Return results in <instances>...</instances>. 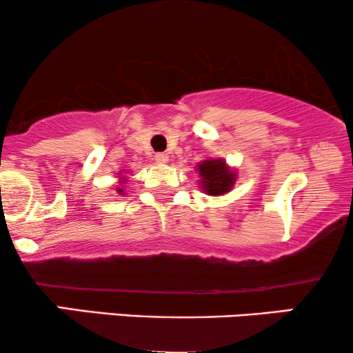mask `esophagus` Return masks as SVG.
Here are the masks:
<instances>
[{
  "label": "esophagus",
  "instance_id": "obj_1",
  "mask_svg": "<svg viewBox=\"0 0 353 353\" xmlns=\"http://www.w3.org/2000/svg\"><path fill=\"white\" fill-rule=\"evenodd\" d=\"M155 161H157V163H167L168 155H167V153H157Z\"/></svg>",
  "mask_w": 353,
  "mask_h": 353
}]
</instances>
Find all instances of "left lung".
Returning <instances> with one entry per match:
<instances>
[{"mask_svg":"<svg viewBox=\"0 0 353 353\" xmlns=\"http://www.w3.org/2000/svg\"><path fill=\"white\" fill-rule=\"evenodd\" d=\"M201 185L208 194H225L234 185L236 173L226 167L223 160H206L198 165Z\"/></svg>","mask_w":353,"mask_h":353,"instance_id":"obj_1","label":"left lung"}]
</instances>
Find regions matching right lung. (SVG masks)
I'll list each match as a JSON object with an SVG mask.
<instances>
[{"label": "right lung", "instance_id": "right-lung-1", "mask_svg": "<svg viewBox=\"0 0 353 353\" xmlns=\"http://www.w3.org/2000/svg\"><path fill=\"white\" fill-rule=\"evenodd\" d=\"M117 192H119V193H122V192H123V190H122V188H117Z\"/></svg>", "mask_w": 353, "mask_h": 353}]
</instances>
